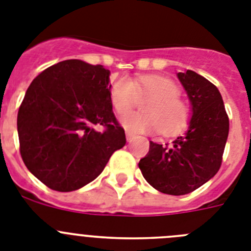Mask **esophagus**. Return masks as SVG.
Instances as JSON below:
<instances>
[{
    "label": "esophagus",
    "instance_id": "obj_1",
    "mask_svg": "<svg viewBox=\"0 0 251 251\" xmlns=\"http://www.w3.org/2000/svg\"><path fill=\"white\" fill-rule=\"evenodd\" d=\"M126 137H127L128 142H132V139L134 138V134H133L132 132H129V130H127V132H126Z\"/></svg>",
    "mask_w": 251,
    "mask_h": 251
}]
</instances>
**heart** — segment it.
I'll return each instance as SVG.
<instances>
[{
    "mask_svg": "<svg viewBox=\"0 0 251 251\" xmlns=\"http://www.w3.org/2000/svg\"><path fill=\"white\" fill-rule=\"evenodd\" d=\"M178 95L177 84L161 75H146L134 80L122 76L110 86V103L119 115L129 112L138 98L150 99L142 107L145 115H128L122 118L126 129L130 132L159 130L166 137L181 133L190 122V108Z\"/></svg>",
    "mask_w": 251,
    "mask_h": 251,
    "instance_id": "heart-1",
    "label": "heart"
}]
</instances>
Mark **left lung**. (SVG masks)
<instances>
[{
    "instance_id": "8db88e82",
    "label": "left lung",
    "mask_w": 251,
    "mask_h": 251,
    "mask_svg": "<svg viewBox=\"0 0 251 251\" xmlns=\"http://www.w3.org/2000/svg\"><path fill=\"white\" fill-rule=\"evenodd\" d=\"M177 77L191 103L187 130L166 147L150 142V152L138 163L152 187L174 196L195 191L217 174L229 134V118L216 86L192 70Z\"/></svg>"
}]
</instances>
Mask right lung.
Here are the masks:
<instances>
[{"label": "right lung", "instance_id": "add662e5", "mask_svg": "<svg viewBox=\"0 0 251 251\" xmlns=\"http://www.w3.org/2000/svg\"><path fill=\"white\" fill-rule=\"evenodd\" d=\"M109 75L103 65L72 59L44 70L28 86L17 114L20 152L27 170L51 190L88 185L126 145L112 109Z\"/></svg>", "mask_w": 251, "mask_h": 251}]
</instances>
